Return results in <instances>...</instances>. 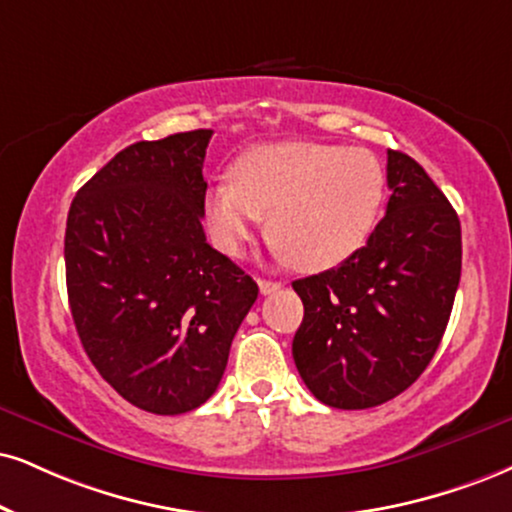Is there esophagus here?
Masks as SVG:
<instances>
[{
  "instance_id": "1",
  "label": "esophagus",
  "mask_w": 512,
  "mask_h": 512,
  "mask_svg": "<svg viewBox=\"0 0 512 512\" xmlns=\"http://www.w3.org/2000/svg\"><path fill=\"white\" fill-rule=\"evenodd\" d=\"M282 287V282H275V280H258V289H261V294H273L277 289Z\"/></svg>"
}]
</instances>
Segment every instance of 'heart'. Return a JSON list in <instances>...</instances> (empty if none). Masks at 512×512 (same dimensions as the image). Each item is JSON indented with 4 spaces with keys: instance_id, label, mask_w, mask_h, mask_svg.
Masks as SVG:
<instances>
[{
    "instance_id": "heart-1",
    "label": "heart",
    "mask_w": 512,
    "mask_h": 512,
    "mask_svg": "<svg viewBox=\"0 0 512 512\" xmlns=\"http://www.w3.org/2000/svg\"><path fill=\"white\" fill-rule=\"evenodd\" d=\"M384 197V170L365 149L273 142L246 149L232 175L213 180L204 216L237 256L268 216V239L299 270H325L363 246Z\"/></svg>"
}]
</instances>
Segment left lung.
<instances>
[{
	"instance_id": "1",
	"label": "left lung",
	"mask_w": 512,
	"mask_h": 512,
	"mask_svg": "<svg viewBox=\"0 0 512 512\" xmlns=\"http://www.w3.org/2000/svg\"><path fill=\"white\" fill-rule=\"evenodd\" d=\"M387 216L337 268L292 282L304 301L294 363L325 406L363 410L406 391L444 337L460 282V220L418 161L387 151Z\"/></svg>"
}]
</instances>
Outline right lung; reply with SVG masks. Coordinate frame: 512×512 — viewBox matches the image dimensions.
Returning a JSON list of instances; mask_svg holds the SVG:
<instances>
[{"label": "right lung", "instance_id": "1", "mask_svg": "<svg viewBox=\"0 0 512 512\" xmlns=\"http://www.w3.org/2000/svg\"><path fill=\"white\" fill-rule=\"evenodd\" d=\"M213 130L118 151L75 194L66 220L73 323L99 375L156 415L199 408L218 389L258 285L206 242Z\"/></svg>", "mask_w": 512, "mask_h": 512}]
</instances>
